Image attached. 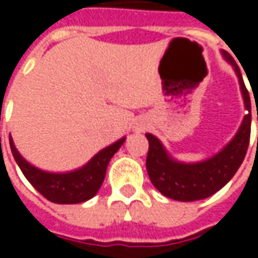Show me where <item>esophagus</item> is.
Returning <instances> with one entry per match:
<instances>
[{"instance_id": "34e87169", "label": "esophagus", "mask_w": 258, "mask_h": 258, "mask_svg": "<svg viewBox=\"0 0 258 258\" xmlns=\"http://www.w3.org/2000/svg\"><path fill=\"white\" fill-rule=\"evenodd\" d=\"M135 129H136V131H138V132H142V131H145V129H146V123H141V124H138V126H136V127H135Z\"/></svg>"}]
</instances>
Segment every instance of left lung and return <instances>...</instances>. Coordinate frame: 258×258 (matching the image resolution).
I'll use <instances>...</instances> for the list:
<instances>
[{"label": "left lung", "instance_id": "left-lung-1", "mask_svg": "<svg viewBox=\"0 0 258 258\" xmlns=\"http://www.w3.org/2000/svg\"><path fill=\"white\" fill-rule=\"evenodd\" d=\"M224 58L233 66L238 76V82L243 93L244 106L247 114L233 141L227 144L217 155L203 162L183 164L173 159L166 152L161 141L151 134H146L149 142V151L146 156V169L151 182L159 192L176 201H198L211 197L220 191L228 182L243 164L251 132V102L250 94L245 89L243 76L235 61L228 53L223 51ZM258 120V117H257Z\"/></svg>", "mask_w": 258, "mask_h": 258}]
</instances>
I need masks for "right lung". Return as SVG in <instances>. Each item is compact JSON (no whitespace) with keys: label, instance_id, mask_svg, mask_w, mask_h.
<instances>
[{"label":"right lung","instance_id":"right-lung-1","mask_svg":"<svg viewBox=\"0 0 258 258\" xmlns=\"http://www.w3.org/2000/svg\"><path fill=\"white\" fill-rule=\"evenodd\" d=\"M123 142L124 138H122L102 149L80 169L66 173H53L41 171L28 164L17 151L13 138L10 136L11 152L24 176L44 198L54 204H79L93 198L103 183L106 169L112 156L119 151Z\"/></svg>","mask_w":258,"mask_h":258}]
</instances>
